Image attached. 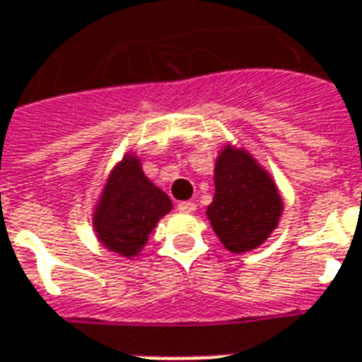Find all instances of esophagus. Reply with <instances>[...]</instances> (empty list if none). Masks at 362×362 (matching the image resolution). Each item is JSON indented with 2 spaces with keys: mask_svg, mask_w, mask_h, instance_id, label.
<instances>
[{
  "mask_svg": "<svg viewBox=\"0 0 362 362\" xmlns=\"http://www.w3.org/2000/svg\"><path fill=\"white\" fill-rule=\"evenodd\" d=\"M177 209L181 213H192V211H196V204L194 202H179Z\"/></svg>",
  "mask_w": 362,
  "mask_h": 362,
  "instance_id": "obj_1",
  "label": "esophagus"
}]
</instances>
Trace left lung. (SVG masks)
Listing matches in <instances>:
<instances>
[{"mask_svg": "<svg viewBox=\"0 0 362 362\" xmlns=\"http://www.w3.org/2000/svg\"><path fill=\"white\" fill-rule=\"evenodd\" d=\"M282 199L273 179L245 151L224 149L215 168V198L207 207L211 226L235 254L259 247L276 228Z\"/></svg>", "mask_w": 362, "mask_h": 362, "instance_id": "obj_1", "label": "left lung"}]
</instances>
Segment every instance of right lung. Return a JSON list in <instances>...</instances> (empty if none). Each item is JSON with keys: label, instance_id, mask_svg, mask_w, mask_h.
<instances>
[{"label": "right lung", "instance_id": "add662e5", "mask_svg": "<svg viewBox=\"0 0 362 362\" xmlns=\"http://www.w3.org/2000/svg\"><path fill=\"white\" fill-rule=\"evenodd\" d=\"M170 209L172 199L144 175L136 158L129 157L106 185L95 213V230L104 247L131 258Z\"/></svg>", "mask_w": 362, "mask_h": 362}]
</instances>
